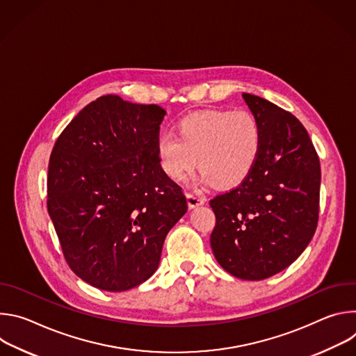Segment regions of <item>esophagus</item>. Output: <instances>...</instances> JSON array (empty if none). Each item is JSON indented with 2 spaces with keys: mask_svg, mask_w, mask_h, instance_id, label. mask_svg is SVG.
Wrapping results in <instances>:
<instances>
[{
  "mask_svg": "<svg viewBox=\"0 0 356 356\" xmlns=\"http://www.w3.org/2000/svg\"><path fill=\"white\" fill-rule=\"evenodd\" d=\"M186 197H187V204H188V209H194V207H198V206H202L206 202V198L201 197V195H195L193 193H186Z\"/></svg>",
  "mask_w": 356,
  "mask_h": 356,
  "instance_id": "esophagus-1",
  "label": "esophagus"
}]
</instances>
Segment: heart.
<instances>
[{"label":"heart","instance_id":"1","mask_svg":"<svg viewBox=\"0 0 356 356\" xmlns=\"http://www.w3.org/2000/svg\"><path fill=\"white\" fill-rule=\"evenodd\" d=\"M261 145L259 122L249 111L204 110L177 121L175 136H159L156 156L173 181H183L197 162L201 181L232 187L255 168Z\"/></svg>","mask_w":356,"mask_h":356}]
</instances>
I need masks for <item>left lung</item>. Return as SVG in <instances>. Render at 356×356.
Here are the masks:
<instances>
[{
  "instance_id": "8db88e82",
  "label": "left lung",
  "mask_w": 356,
  "mask_h": 356,
  "mask_svg": "<svg viewBox=\"0 0 356 356\" xmlns=\"http://www.w3.org/2000/svg\"><path fill=\"white\" fill-rule=\"evenodd\" d=\"M243 98L261 127V152L241 184L210 200V242L228 273L264 280L291 265L312 241L321 169L309 132L293 114L258 95Z\"/></svg>"
}]
</instances>
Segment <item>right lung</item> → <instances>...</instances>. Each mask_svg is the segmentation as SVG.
I'll return each mask as SVG.
<instances>
[{"label": "right lung", "mask_w": 356, "mask_h": 356, "mask_svg": "<svg viewBox=\"0 0 356 356\" xmlns=\"http://www.w3.org/2000/svg\"><path fill=\"white\" fill-rule=\"evenodd\" d=\"M165 114L155 104L99 97L50 154L49 216L69 268L97 289L125 291L147 280L168 232L187 211L181 187L156 156Z\"/></svg>", "instance_id": "add662e5"}]
</instances>
